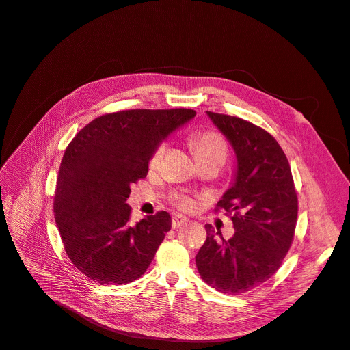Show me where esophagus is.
Segmentation results:
<instances>
[{
  "label": "esophagus",
  "instance_id": "34e87169",
  "mask_svg": "<svg viewBox=\"0 0 350 350\" xmlns=\"http://www.w3.org/2000/svg\"><path fill=\"white\" fill-rule=\"evenodd\" d=\"M188 222H189V219L185 218L184 215H174V216H172V228H174V229H178V228H180V226H184V225H187Z\"/></svg>",
  "mask_w": 350,
  "mask_h": 350
}]
</instances>
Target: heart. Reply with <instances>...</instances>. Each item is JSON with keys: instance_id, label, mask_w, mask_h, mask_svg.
I'll list each match as a JSON object with an SVG mask.
<instances>
[{"instance_id": "b5f03b06", "label": "heart", "mask_w": 350, "mask_h": 350, "mask_svg": "<svg viewBox=\"0 0 350 350\" xmlns=\"http://www.w3.org/2000/svg\"><path fill=\"white\" fill-rule=\"evenodd\" d=\"M192 146L195 149V152L199 157H204V155H209V154H226V142L224 139V137L219 134V132L212 131V129H204V131H198L192 135L191 138ZM166 151V146L165 144H159L149 158V168L151 170H157L159 168V165L162 163L163 155ZM174 201L176 204V206H179L180 209L184 211H192L196 206V201L185 193H179L175 195Z\"/></svg>"}]
</instances>
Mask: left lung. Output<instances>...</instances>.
I'll list each match as a JSON object with an SVG mask.
<instances>
[{
    "label": "left lung",
    "mask_w": 350,
    "mask_h": 350,
    "mask_svg": "<svg viewBox=\"0 0 350 350\" xmlns=\"http://www.w3.org/2000/svg\"><path fill=\"white\" fill-rule=\"evenodd\" d=\"M206 113L237 154L234 184L215 209L230 215L235 234L218 239L205 225L208 237L195 262L209 286L239 295L280 268L295 235L297 195L288 158L269 132L238 116Z\"/></svg>",
    "instance_id": "8db88e82"
}]
</instances>
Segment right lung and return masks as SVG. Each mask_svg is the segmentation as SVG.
I'll return each instance as SVG.
<instances>
[{
    "label": "right lung",
    "instance_id": "right-lung-1",
    "mask_svg": "<svg viewBox=\"0 0 350 350\" xmlns=\"http://www.w3.org/2000/svg\"><path fill=\"white\" fill-rule=\"evenodd\" d=\"M196 112L128 109L98 116L66 146L54 196V216L66 255L91 280L125 285L152 262L171 216L161 211L135 225L126 199L148 174L154 149Z\"/></svg>",
    "mask_w": 350,
    "mask_h": 350
}]
</instances>
